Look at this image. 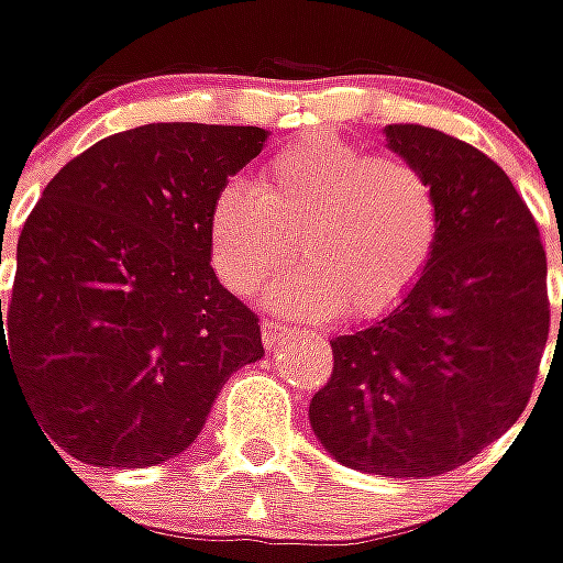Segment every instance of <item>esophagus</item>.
Wrapping results in <instances>:
<instances>
[{"instance_id": "34e87169", "label": "esophagus", "mask_w": 563, "mask_h": 563, "mask_svg": "<svg viewBox=\"0 0 563 563\" xmlns=\"http://www.w3.org/2000/svg\"><path fill=\"white\" fill-rule=\"evenodd\" d=\"M261 338H264V347L267 350H277L289 338V328L280 324V321H264L261 324Z\"/></svg>"}]
</instances>
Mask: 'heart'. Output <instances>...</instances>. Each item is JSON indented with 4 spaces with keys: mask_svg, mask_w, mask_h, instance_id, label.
<instances>
[{
    "mask_svg": "<svg viewBox=\"0 0 563 563\" xmlns=\"http://www.w3.org/2000/svg\"><path fill=\"white\" fill-rule=\"evenodd\" d=\"M292 235L306 267L267 289L274 312L376 318L411 292L437 251V190L411 162L318 130L274 155L257 184H222L207 213L216 274L242 296L289 261Z\"/></svg>",
    "mask_w": 563,
    "mask_h": 563,
    "instance_id": "1",
    "label": "heart"
}]
</instances>
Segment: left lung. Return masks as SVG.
Wrapping results in <instances>:
<instances>
[{"label":"left lung","instance_id":"obj_1","mask_svg":"<svg viewBox=\"0 0 563 563\" xmlns=\"http://www.w3.org/2000/svg\"><path fill=\"white\" fill-rule=\"evenodd\" d=\"M385 146L437 190V251L391 312L331 341L334 373L309 420L347 468L433 478L526 411L551 324L548 261L529 207L484 152L417 123L385 126Z\"/></svg>","mask_w":563,"mask_h":563}]
</instances>
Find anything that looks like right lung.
<instances>
[{
	"instance_id": "add662e5",
	"label": "right lung",
	"mask_w": 563,
	"mask_h": 563,
	"mask_svg": "<svg viewBox=\"0 0 563 563\" xmlns=\"http://www.w3.org/2000/svg\"><path fill=\"white\" fill-rule=\"evenodd\" d=\"M267 136L146 123L44 187L18 235L12 302L0 299V376H15L47 443L98 468L162 465L264 356L254 312L210 267L207 213Z\"/></svg>"
}]
</instances>
